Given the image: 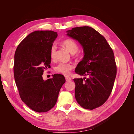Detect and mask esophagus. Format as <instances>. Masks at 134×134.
Listing matches in <instances>:
<instances>
[{
	"label": "esophagus",
	"mask_w": 134,
	"mask_h": 134,
	"mask_svg": "<svg viewBox=\"0 0 134 134\" xmlns=\"http://www.w3.org/2000/svg\"><path fill=\"white\" fill-rule=\"evenodd\" d=\"M65 79H66V82H69V81H70V80H71V78L69 76H65Z\"/></svg>",
	"instance_id": "34e87169"
}]
</instances>
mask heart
I'll return each instance as SVG.
<instances>
[{"instance_id":"1","label":"heart","mask_w":134,"mask_h":134,"mask_svg":"<svg viewBox=\"0 0 134 134\" xmlns=\"http://www.w3.org/2000/svg\"><path fill=\"white\" fill-rule=\"evenodd\" d=\"M63 44L67 50L69 51L71 54H75L79 50V46L74 40L71 39H66L63 42ZM56 54V46L53 44L50 49V58L52 59L55 58ZM73 69V65L69 63H60L55 68V70L63 75H69L70 74L71 70Z\"/></svg>"}]
</instances>
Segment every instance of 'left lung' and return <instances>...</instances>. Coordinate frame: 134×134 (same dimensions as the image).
<instances>
[{"label": "left lung", "instance_id": "left-lung-1", "mask_svg": "<svg viewBox=\"0 0 134 134\" xmlns=\"http://www.w3.org/2000/svg\"><path fill=\"white\" fill-rule=\"evenodd\" d=\"M66 32L84 52L75 71L88 76L73 79L75 99L80 106L92 110L102 106L112 92L117 72L114 54L106 38L91 27L72 28Z\"/></svg>", "mask_w": 134, "mask_h": 134}]
</instances>
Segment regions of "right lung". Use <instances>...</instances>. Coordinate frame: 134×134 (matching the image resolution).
Returning a JSON list of instances; mask_svg holds the SVG:
<instances>
[{"label":"right lung","mask_w":134,"mask_h":134,"mask_svg":"<svg viewBox=\"0 0 134 134\" xmlns=\"http://www.w3.org/2000/svg\"><path fill=\"white\" fill-rule=\"evenodd\" d=\"M52 31H36L20 43L14 55V75L23 102L37 112H46L53 107L60 90L65 82L62 74L52 75L44 80V69L50 66V49L58 37Z\"/></svg>","instance_id":"add662e5"}]
</instances>
